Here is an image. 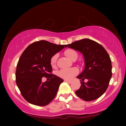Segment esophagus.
<instances>
[{
  "instance_id": "obj_1",
  "label": "esophagus",
  "mask_w": 126,
  "mask_h": 126,
  "mask_svg": "<svg viewBox=\"0 0 126 126\" xmlns=\"http://www.w3.org/2000/svg\"><path fill=\"white\" fill-rule=\"evenodd\" d=\"M64 81H65V82H67V83H68V84H70V83H72V81H69V80H64Z\"/></svg>"
}]
</instances>
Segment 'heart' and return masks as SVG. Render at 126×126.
<instances>
[{
	"instance_id": "b5f03b06",
	"label": "heart",
	"mask_w": 126,
	"mask_h": 126,
	"mask_svg": "<svg viewBox=\"0 0 126 126\" xmlns=\"http://www.w3.org/2000/svg\"><path fill=\"white\" fill-rule=\"evenodd\" d=\"M64 54L67 57L69 58L70 60H72V61L76 60L77 58V57H78V54H77V53L75 50L72 49H66L64 51ZM57 58V54H54L51 58L50 63L52 67L56 66ZM77 73H78V70L75 68L63 69H61L57 72V75L59 77H61V78L65 79V80H70L74 76L77 75Z\"/></svg>"
}]
</instances>
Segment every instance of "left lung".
<instances>
[{"label": "left lung", "mask_w": 126, "mask_h": 126, "mask_svg": "<svg viewBox=\"0 0 126 126\" xmlns=\"http://www.w3.org/2000/svg\"><path fill=\"white\" fill-rule=\"evenodd\" d=\"M83 55L84 69L77 78L81 79V87L75 92L77 96L89 101L103 95L109 85L112 77V64L106 49L95 41L84 38L66 45ZM84 79H87L85 83Z\"/></svg>", "instance_id": "8db88e82"}]
</instances>
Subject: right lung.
I'll return each instance as SVG.
<instances>
[{"label":"right lung","mask_w":126,"mask_h":126,"mask_svg":"<svg viewBox=\"0 0 126 126\" xmlns=\"http://www.w3.org/2000/svg\"><path fill=\"white\" fill-rule=\"evenodd\" d=\"M65 45L42 40L30 45L22 53L16 66V83L22 95L31 104L45 106L54 99L63 79L51 74V58ZM43 77L51 80L42 82Z\"/></svg>","instance_id":"add662e5"}]
</instances>
